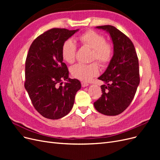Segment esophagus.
<instances>
[{
    "instance_id": "esophagus-1",
    "label": "esophagus",
    "mask_w": 160,
    "mask_h": 160,
    "mask_svg": "<svg viewBox=\"0 0 160 160\" xmlns=\"http://www.w3.org/2000/svg\"><path fill=\"white\" fill-rule=\"evenodd\" d=\"M81 85H82V87H83V88H85V87L88 86L89 83H88L85 81H81Z\"/></svg>"
}]
</instances>
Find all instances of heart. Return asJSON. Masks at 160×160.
I'll list each match as a JSON object with an SVG mask.
<instances>
[{
    "label": "heart",
    "mask_w": 160,
    "mask_h": 160,
    "mask_svg": "<svg viewBox=\"0 0 160 160\" xmlns=\"http://www.w3.org/2000/svg\"><path fill=\"white\" fill-rule=\"evenodd\" d=\"M82 45L92 49L91 61L96 60L99 63L108 65L113 56V49L110 43L106 42L103 35L93 30H88L79 36ZM77 45L71 38L66 40L61 48V55L67 63L72 64L75 61ZM72 76L82 81H89L99 74V67L97 62L90 64H77L71 69Z\"/></svg>",
    "instance_id": "heart-1"
}]
</instances>
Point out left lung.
Instances as JSON below:
<instances>
[{
    "mask_svg": "<svg viewBox=\"0 0 160 160\" xmlns=\"http://www.w3.org/2000/svg\"><path fill=\"white\" fill-rule=\"evenodd\" d=\"M96 28L109 33L113 43V56L104 73L99 79L102 95L94 102L99 113L106 115L122 113L132 102L139 84V61L132 41L111 25Z\"/></svg>",
    "mask_w": 160,
    "mask_h": 160,
    "instance_id": "1",
    "label": "left lung"
}]
</instances>
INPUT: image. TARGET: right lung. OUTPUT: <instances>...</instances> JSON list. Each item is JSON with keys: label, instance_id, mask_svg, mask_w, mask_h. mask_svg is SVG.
<instances>
[{"label": "right lung", "instance_id": "right-lung-1", "mask_svg": "<svg viewBox=\"0 0 160 160\" xmlns=\"http://www.w3.org/2000/svg\"><path fill=\"white\" fill-rule=\"evenodd\" d=\"M78 30L51 28L37 37L28 50L25 88L34 108L45 118L58 119L68 114L81 88L78 79L69 78L61 55L63 42ZM63 80L68 82L62 86Z\"/></svg>", "mask_w": 160, "mask_h": 160}]
</instances>
